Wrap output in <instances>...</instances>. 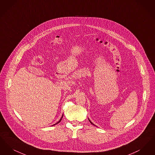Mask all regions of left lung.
Returning <instances> with one entry per match:
<instances>
[{
  "label": "left lung",
  "instance_id": "obj_1",
  "mask_svg": "<svg viewBox=\"0 0 155 155\" xmlns=\"http://www.w3.org/2000/svg\"><path fill=\"white\" fill-rule=\"evenodd\" d=\"M88 120H89V121H90V123H91V124H93V125H94V124H93V123H92V122H91V121H90V119H88ZM94 126H95V125H94Z\"/></svg>",
  "mask_w": 155,
  "mask_h": 155
}]
</instances>
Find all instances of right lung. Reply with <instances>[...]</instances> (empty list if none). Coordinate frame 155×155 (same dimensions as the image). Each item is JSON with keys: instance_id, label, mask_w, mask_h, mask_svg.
Masks as SVG:
<instances>
[{"instance_id": "obj_1", "label": "right lung", "mask_w": 155, "mask_h": 155, "mask_svg": "<svg viewBox=\"0 0 155 155\" xmlns=\"http://www.w3.org/2000/svg\"><path fill=\"white\" fill-rule=\"evenodd\" d=\"M62 117H63V114H62V117H61V118L60 119V120H59V121H58L57 123H56L55 124H53V126H54V125H55V124H58V123H59L61 121V120H62Z\"/></svg>"}]
</instances>
